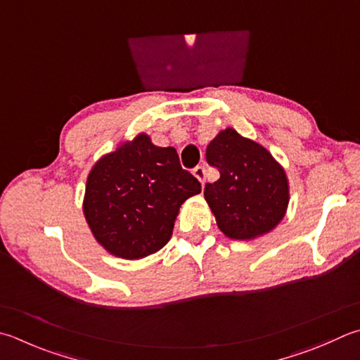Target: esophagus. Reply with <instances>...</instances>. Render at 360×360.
Returning a JSON list of instances; mask_svg holds the SVG:
<instances>
[{"label": "esophagus", "instance_id": "34e87169", "mask_svg": "<svg viewBox=\"0 0 360 360\" xmlns=\"http://www.w3.org/2000/svg\"><path fill=\"white\" fill-rule=\"evenodd\" d=\"M193 174H194V177L202 183V186L205 185V167H203V166H195L193 169Z\"/></svg>", "mask_w": 360, "mask_h": 360}]
</instances>
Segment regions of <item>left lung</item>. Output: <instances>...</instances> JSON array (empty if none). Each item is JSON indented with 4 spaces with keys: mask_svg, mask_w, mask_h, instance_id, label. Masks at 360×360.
I'll use <instances>...</instances> for the list:
<instances>
[{
    "mask_svg": "<svg viewBox=\"0 0 360 360\" xmlns=\"http://www.w3.org/2000/svg\"><path fill=\"white\" fill-rule=\"evenodd\" d=\"M207 161L218 169L219 179L207 183L203 195L224 233L252 240L281 222L288 183L266 148L227 128L208 144Z\"/></svg>",
    "mask_w": 360,
    "mask_h": 360,
    "instance_id": "1",
    "label": "left lung"
}]
</instances>
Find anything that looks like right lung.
Masks as SVG:
<instances>
[{"label":"right lung","mask_w":360,"mask_h":360,"mask_svg":"<svg viewBox=\"0 0 360 360\" xmlns=\"http://www.w3.org/2000/svg\"><path fill=\"white\" fill-rule=\"evenodd\" d=\"M200 191L174 147H157L139 134L92 167L83 210L101 246L134 260L171 240L180 205Z\"/></svg>","instance_id":"1"}]
</instances>
